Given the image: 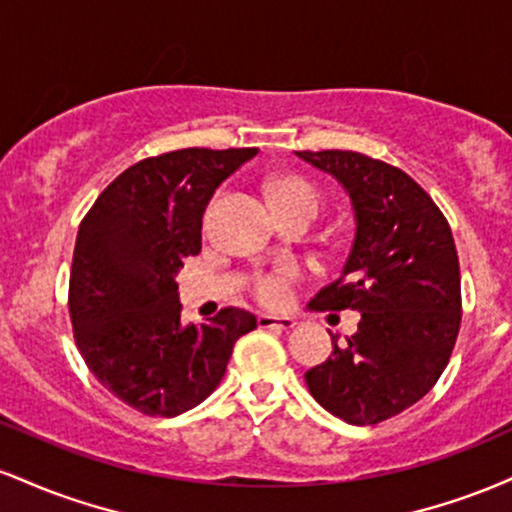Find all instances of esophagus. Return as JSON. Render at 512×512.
<instances>
[{"label":"esophagus","instance_id":"1","mask_svg":"<svg viewBox=\"0 0 512 512\" xmlns=\"http://www.w3.org/2000/svg\"><path fill=\"white\" fill-rule=\"evenodd\" d=\"M257 325H260L262 330H293V327H296V320L289 315L279 317V315L262 313L260 317H257Z\"/></svg>","mask_w":512,"mask_h":512}]
</instances>
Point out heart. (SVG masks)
I'll return each mask as SVG.
<instances>
[{
	"label": "heart",
	"instance_id": "b5f03b06",
	"mask_svg": "<svg viewBox=\"0 0 512 512\" xmlns=\"http://www.w3.org/2000/svg\"><path fill=\"white\" fill-rule=\"evenodd\" d=\"M269 202H272L274 211L305 207L313 209L317 214L322 197L313 182L298 178V175H289V178H279L269 185ZM298 276H301V272L296 267H291V264L289 267H279L272 269V272L257 274L255 296L264 305H272V308L286 305L291 298V286L296 284Z\"/></svg>",
	"mask_w": 512,
	"mask_h": 512
}]
</instances>
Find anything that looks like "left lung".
Instances as JSON below:
<instances>
[{
	"instance_id": "left-lung-1",
	"label": "left lung",
	"mask_w": 512,
	"mask_h": 512,
	"mask_svg": "<svg viewBox=\"0 0 512 512\" xmlns=\"http://www.w3.org/2000/svg\"><path fill=\"white\" fill-rule=\"evenodd\" d=\"M337 178L356 236L342 276L313 298L358 310V330L305 373L310 395L346 424L370 426L409 409L438 383L462 320L460 260L443 211L419 182L358 151H296Z\"/></svg>"
}]
</instances>
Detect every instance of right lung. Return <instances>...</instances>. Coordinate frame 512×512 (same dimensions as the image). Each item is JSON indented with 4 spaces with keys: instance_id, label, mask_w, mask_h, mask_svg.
Wrapping results in <instances>:
<instances>
[{
    "instance_id": "right-lung-1",
    "label": "right lung",
    "mask_w": 512,
    "mask_h": 512,
    "mask_svg": "<svg viewBox=\"0 0 512 512\" xmlns=\"http://www.w3.org/2000/svg\"><path fill=\"white\" fill-rule=\"evenodd\" d=\"M257 149H180L129 166L79 226L69 315L88 370L146 416H178L204 402L226 373L233 344L255 315L223 308L182 325V260L202 250L211 195Z\"/></svg>"
}]
</instances>
